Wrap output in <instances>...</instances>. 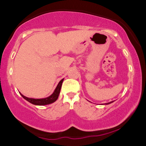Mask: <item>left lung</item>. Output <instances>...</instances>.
Returning <instances> with one entry per match:
<instances>
[{
  "mask_svg": "<svg viewBox=\"0 0 146 146\" xmlns=\"http://www.w3.org/2000/svg\"><path fill=\"white\" fill-rule=\"evenodd\" d=\"M111 102H113V101L112 102H109V103H107V104H110V103H111Z\"/></svg>",
  "mask_w": 146,
  "mask_h": 146,
  "instance_id": "1",
  "label": "left lung"
}]
</instances>
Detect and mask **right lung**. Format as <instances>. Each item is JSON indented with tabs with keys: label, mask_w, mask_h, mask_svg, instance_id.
Wrapping results in <instances>:
<instances>
[{
	"label": "right lung",
	"mask_w": 146,
	"mask_h": 146,
	"mask_svg": "<svg viewBox=\"0 0 146 146\" xmlns=\"http://www.w3.org/2000/svg\"><path fill=\"white\" fill-rule=\"evenodd\" d=\"M64 81V79L61 80L58 82V85L56 88L55 90L53 92L52 95H50L49 97L46 98H42V99H34V98H29L27 97L24 96L23 95H22V97L24 98L25 100L29 102L32 103V104H35V105H46V104H51V103L54 102L55 101H56V100L58 99V95L60 94V91H61V85H62V82Z\"/></svg>",
	"instance_id": "right-lung-1"
}]
</instances>
